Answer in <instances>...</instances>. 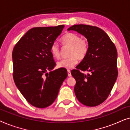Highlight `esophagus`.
Segmentation results:
<instances>
[{"instance_id": "esophagus-1", "label": "esophagus", "mask_w": 130, "mask_h": 130, "mask_svg": "<svg viewBox=\"0 0 130 130\" xmlns=\"http://www.w3.org/2000/svg\"><path fill=\"white\" fill-rule=\"evenodd\" d=\"M67 74H68L69 77H71V76H72V74H71L70 70H67Z\"/></svg>"}]
</instances>
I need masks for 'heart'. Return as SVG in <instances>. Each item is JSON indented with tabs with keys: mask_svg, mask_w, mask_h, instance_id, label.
I'll return each mask as SVG.
<instances>
[{
	"mask_svg": "<svg viewBox=\"0 0 130 130\" xmlns=\"http://www.w3.org/2000/svg\"><path fill=\"white\" fill-rule=\"evenodd\" d=\"M63 45L70 46L69 57L64 58L58 62L60 68L71 69L79 63V58L82 60L86 57L89 50V43L86 38H81L79 34L73 32H67L61 37ZM50 53L53 57L59 59L61 56L60 48L56 42L51 44Z\"/></svg>",
	"mask_w": 130,
	"mask_h": 130,
	"instance_id": "b5f03b06",
	"label": "heart"
}]
</instances>
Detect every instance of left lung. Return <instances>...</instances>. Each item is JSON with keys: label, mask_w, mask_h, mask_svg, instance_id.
Wrapping results in <instances>:
<instances>
[{"label": "left lung", "mask_w": 130, "mask_h": 130, "mask_svg": "<svg viewBox=\"0 0 130 130\" xmlns=\"http://www.w3.org/2000/svg\"><path fill=\"white\" fill-rule=\"evenodd\" d=\"M74 30L84 35L89 43L88 54L71 73L76 83L74 93L84 105L96 106L104 102L118 76L117 51L115 44L102 29L88 25H74ZM88 71L85 75L81 72Z\"/></svg>", "instance_id": "1"}]
</instances>
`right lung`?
<instances>
[{
    "mask_svg": "<svg viewBox=\"0 0 130 130\" xmlns=\"http://www.w3.org/2000/svg\"><path fill=\"white\" fill-rule=\"evenodd\" d=\"M64 27L60 25L32 28L13 48L14 82L26 100L35 107L44 108L51 105L67 77L66 69L51 71L56 63L50 47Z\"/></svg>",
    "mask_w": 130,
    "mask_h": 130,
    "instance_id": "1",
    "label": "right lung"
}]
</instances>
